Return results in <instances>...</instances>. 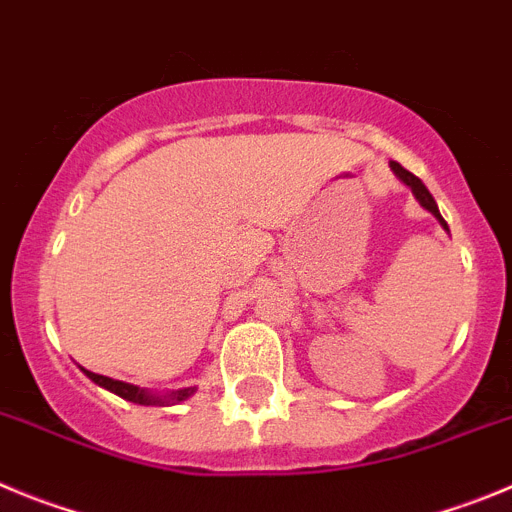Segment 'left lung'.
<instances>
[{
  "label": "left lung",
  "instance_id": "1",
  "mask_svg": "<svg viewBox=\"0 0 512 512\" xmlns=\"http://www.w3.org/2000/svg\"><path fill=\"white\" fill-rule=\"evenodd\" d=\"M390 168H393V173H395V176L400 178V181L405 183V186L411 188V191H413V196H416V199H418V204H421L423 209H426V211H431V214H434L436 219H439V224H441V227H444L446 232H449V227H446V222H444V216L439 214V206H436L434 196H431V193H428V188L423 186V183H421V178H416V176H413L411 170H405L403 165H400V163H395V160H393V163H390Z\"/></svg>",
  "mask_w": 512,
  "mask_h": 512
}]
</instances>
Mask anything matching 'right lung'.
I'll list each match as a JSON object with an SVG mask.
<instances>
[{
  "instance_id": "obj_1",
  "label": "right lung",
  "mask_w": 512,
  "mask_h": 512,
  "mask_svg": "<svg viewBox=\"0 0 512 512\" xmlns=\"http://www.w3.org/2000/svg\"><path fill=\"white\" fill-rule=\"evenodd\" d=\"M89 380H94L96 385L101 388H107L109 393L119 395V398L130 400V403L137 405H170V403H181V400L191 398L196 393V388H181V390H173V393H150L145 388H137V385H130V382H122V380H112V377H104V375H96V372L84 370Z\"/></svg>"
}]
</instances>
